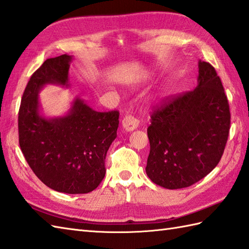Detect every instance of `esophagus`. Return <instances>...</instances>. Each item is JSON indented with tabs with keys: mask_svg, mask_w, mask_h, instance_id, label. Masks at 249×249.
I'll list each match as a JSON object with an SVG mask.
<instances>
[{
	"mask_svg": "<svg viewBox=\"0 0 249 249\" xmlns=\"http://www.w3.org/2000/svg\"><path fill=\"white\" fill-rule=\"evenodd\" d=\"M139 125V121L137 120L135 116L130 115V114H126L123 120H122V126H123L124 129L126 131H133L138 127Z\"/></svg>",
	"mask_w": 249,
	"mask_h": 249,
	"instance_id": "34e87169",
	"label": "esophagus"
}]
</instances>
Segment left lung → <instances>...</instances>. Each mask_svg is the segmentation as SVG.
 I'll list each match as a JSON object with an SVG mask.
<instances>
[{
	"mask_svg": "<svg viewBox=\"0 0 249 249\" xmlns=\"http://www.w3.org/2000/svg\"><path fill=\"white\" fill-rule=\"evenodd\" d=\"M198 86L167 98L151 114L145 171L168 189L192 186L218 165L230 129V109L220 78L199 61Z\"/></svg>",
	"mask_w": 249,
	"mask_h": 249,
	"instance_id": "1",
	"label": "left lung"
}]
</instances>
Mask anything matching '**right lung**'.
Segmentation results:
<instances>
[{"mask_svg": "<svg viewBox=\"0 0 249 249\" xmlns=\"http://www.w3.org/2000/svg\"><path fill=\"white\" fill-rule=\"evenodd\" d=\"M71 62L67 54L52 57L31 76L18 113L19 144L35 176L49 188L87 194L105 178L106 155L116 138L120 113L97 112L76 98L64 116L39 114L41 88L48 83L67 87Z\"/></svg>", "mask_w": 249, "mask_h": 249, "instance_id": "1", "label": "right lung"}]
</instances>
